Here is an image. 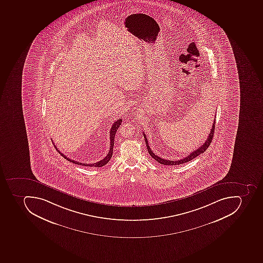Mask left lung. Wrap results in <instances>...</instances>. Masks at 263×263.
Returning <instances> with one entry per match:
<instances>
[{
  "label": "left lung",
  "mask_w": 263,
  "mask_h": 263,
  "mask_svg": "<svg viewBox=\"0 0 263 263\" xmlns=\"http://www.w3.org/2000/svg\"><path fill=\"white\" fill-rule=\"evenodd\" d=\"M215 124H216V116H215V118H214V122L213 124H212V128H211L210 134H209V135H208V139L205 141V143H204L201 146V147H198V149H196L195 151L190 153V155H187V157H183V159H180V160H178V161H171V160H165V159L161 158V157L155 155V154L153 153V152L152 151V149L150 148V147H149L147 136H146L144 133H143V136H144L145 142H146V145H147V151H148L149 154L151 155V157H153V159H155L156 161H158L159 163H161V164H162V165H180V164H183V163L189 162V161H191V160H193V159H194L195 157L199 156L200 154L203 153L204 152L206 151V149L208 148V147L210 146L211 143H212V139H213L215 127H216L215 126Z\"/></svg>",
  "instance_id": "8db88e82"
}]
</instances>
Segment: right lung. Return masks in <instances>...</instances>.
Here are the masks:
<instances>
[{
	"mask_svg": "<svg viewBox=\"0 0 263 263\" xmlns=\"http://www.w3.org/2000/svg\"><path fill=\"white\" fill-rule=\"evenodd\" d=\"M121 122H122V120L121 119H119V120H116V122H114L113 125L111 126V128H110V150H109V153H107V155L106 156L105 158L102 159L101 161H98V162L95 163H90V164H87V163H81L79 162V161H73V160H71V159L68 158L67 157H65V155H64L63 153H61V152L58 150L57 147L55 146V149H57V151L61 154L64 158L66 159L68 161H70V162L74 163L76 165H84V166H91V167H102L103 165H106L109 161H110V158L112 157V153H113V147H114V139L115 136H116V131L118 129L119 127H120V124H121Z\"/></svg>",
	"mask_w": 263,
	"mask_h": 263,
	"instance_id": "obj_1",
	"label": "right lung"
}]
</instances>
